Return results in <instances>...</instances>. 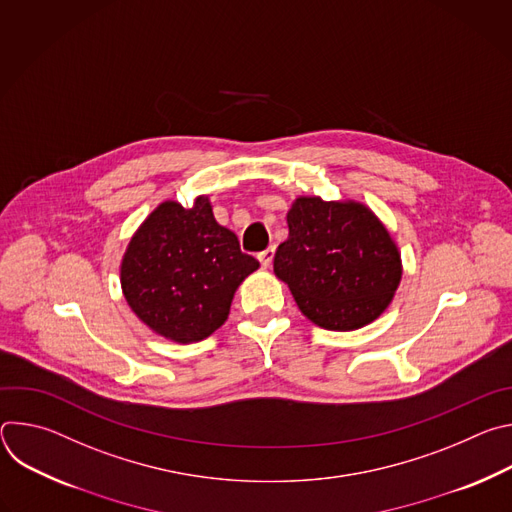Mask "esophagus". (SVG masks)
Segmentation results:
<instances>
[{"label": "esophagus", "instance_id": "34e87169", "mask_svg": "<svg viewBox=\"0 0 512 512\" xmlns=\"http://www.w3.org/2000/svg\"><path fill=\"white\" fill-rule=\"evenodd\" d=\"M273 257H275V247H269V249H265V251H261V253L257 255V259L261 261L263 267H269V265L273 263Z\"/></svg>", "mask_w": 512, "mask_h": 512}]
</instances>
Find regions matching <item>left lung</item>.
Returning a JSON list of instances; mask_svg holds the SVG:
<instances>
[{"instance_id":"8db88e82","label":"left lung","mask_w":512,"mask_h":512,"mask_svg":"<svg viewBox=\"0 0 512 512\" xmlns=\"http://www.w3.org/2000/svg\"><path fill=\"white\" fill-rule=\"evenodd\" d=\"M287 227L273 271L308 320L346 332L387 310L401 281V255L371 208L300 196L287 212Z\"/></svg>"}]
</instances>
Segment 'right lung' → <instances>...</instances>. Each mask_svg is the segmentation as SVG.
<instances>
[{
	"label": "right lung",
	"instance_id": "right-lung-1",
	"mask_svg": "<svg viewBox=\"0 0 512 512\" xmlns=\"http://www.w3.org/2000/svg\"><path fill=\"white\" fill-rule=\"evenodd\" d=\"M257 267L237 235L216 223L206 196L192 208L168 200L129 241L121 287L145 326L186 344L225 324L237 287Z\"/></svg>",
	"mask_w": 512,
	"mask_h": 512
}]
</instances>
